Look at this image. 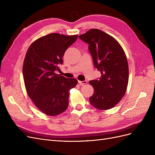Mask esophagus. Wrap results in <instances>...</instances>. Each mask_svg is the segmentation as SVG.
Wrapping results in <instances>:
<instances>
[{
	"instance_id": "34e87169",
	"label": "esophagus",
	"mask_w": 155,
	"mask_h": 155,
	"mask_svg": "<svg viewBox=\"0 0 155 155\" xmlns=\"http://www.w3.org/2000/svg\"><path fill=\"white\" fill-rule=\"evenodd\" d=\"M78 83H79V85H85V84H87V81L86 80H85V81H78Z\"/></svg>"
}]
</instances>
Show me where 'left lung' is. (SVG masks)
<instances>
[{"instance_id":"8db88e82","label":"left lung","mask_w":155,"mask_h":155,"mask_svg":"<svg viewBox=\"0 0 155 155\" xmlns=\"http://www.w3.org/2000/svg\"><path fill=\"white\" fill-rule=\"evenodd\" d=\"M79 38L88 45L94 65L101 72L100 79L89 81L94 87L91 104L100 110L114 107L125 94L129 81L125 54L114 37L98 29H91Z\"/></svg>"}]
</instances>
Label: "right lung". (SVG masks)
Instances as JSON below:
<instances>
[{
  "instance_id": "add662e5",
  "label": "right lung",
  "mask_w": 155,
  "mask_h": 155,
  "mask_svg": "<svg viewBox=\"0 0 155 155\" xmlns=\"http://www.w3.org/2000/svg\"><path fill=\"white\" fill-rule=\"evenodd\" d=\"M78 35L50 34L35 41L28 50L22 73L28 95L38 109L48 116H56L68 106L70 90L78 80L55 74L63 64L65 51Z\"/></svg>"
}]
</instances>
